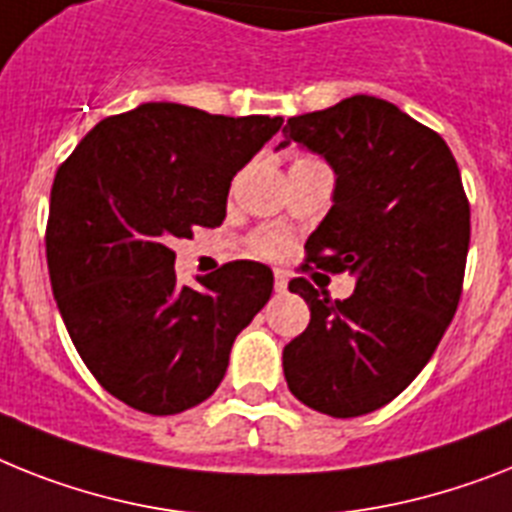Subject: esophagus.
<instances>
[{"label":"esophagus","mask_w":512,"mask_h":512,"mask_svg":"<svg viewBox=\"0 0 512 512\" xmlns=\"http://www.w3.org/2000/svg\"><path fill=\"white\" fill-rule=\"evenodd\" d=\"M274 290H277V293H285L287 290V272H282V269L274 272Z\"/></svg>","instance_id":"34e87169"}]
</instances>
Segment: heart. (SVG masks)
<instances>
[{
    "mask_svg": "<svg viewBox=\"0 0 512 512\" xmlns=\"http://www.w3.org/2000/svg\"><path fill=\"white\" fill-rule=\"evenodd\" d=\"M295 162H316V159L308 154H298L295 156ZM251 248L253 253H259V256H264V259H277V256L285 253L287 235L280 230H261L253 235Z\"/></svg>",
    "mask_w": 512,
    "mask_h": 512,
    "instance_id": "1",
    "label": "heart"
}]
</instances>
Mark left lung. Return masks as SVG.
<instances>
[{"label": "left lung", "mask_w": 512, "mask_h": 512, "mask_svg": "<svg viewBox=\"0 0 512 512\" xmlns=\"http://www.w3.org/2000/svg\"><path fill=\"white\" fill-rule=\"evenodd\" d=\"M282 133L280 146L301 143L337 175L301 272L356 274L345 301L306 277L290 280L311 322L282 350L287 387L319 413L363 416L398 398L453 322L471 206L447 143L390 101L350 96L290 117Z\"/></svg>", "instance_id": "8db88e82"}]
</instances>
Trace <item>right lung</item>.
I'll list each match as a JSON object with an SVG mask.
<instances>
[{"mask_svg": "<svg viewBox=\"0 0 512 512\" xmlns=\"http://www.w3.org/2000/svg\"><path fill=\"white\" fill-rule=\"evenodd\" d=\"M282 117H225L149 101L96 125L59 164L46 264L70 340L96 382L135 411L204 403L272 295V269L230 261L177 285L172 240L225 219L235 172Z\"/></svg>", "mask_w": 512, "mask_h": 512, "instance_id": "1", "label": "right lung"}]
</instances>
